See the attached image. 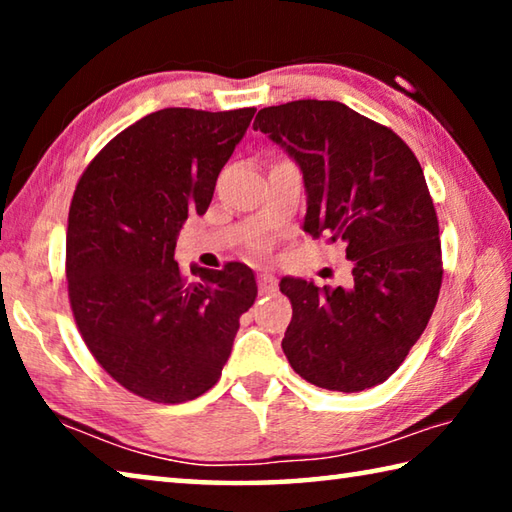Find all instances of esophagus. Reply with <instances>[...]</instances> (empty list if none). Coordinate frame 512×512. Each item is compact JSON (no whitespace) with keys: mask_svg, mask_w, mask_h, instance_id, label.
Here are the masks:
<instances>
[{"mask_svg":"<svg viewBox=\"0 0 512 512\" xmlns=\"http://www.w3.org/2000/svg\"><path fill=\"white\" fill-rule=\"evenodd\" d=\"M273 291H275V277L268 273L259 275V293H262V296H271Z\"/></svg>","mask_w":512,"mask_h":512,"instance_id":"34e87169","label":"esophagus"}]
</instances>
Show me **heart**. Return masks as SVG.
<instances>
[{
	"label": "heart",
	"instance_id": "heart-1",
	"mask_svg": "<svg viewBox=\"0 0 512 512\" xmlns=\"http://www.w3.org/2000/svg\"><path fill=\"white\" fill-rule=\"evenodd\" d=\"M257 248H259V246H257Z\"/></svg>",
	"mask_w": 512,
	"mask_h": 512
}]
</instances>
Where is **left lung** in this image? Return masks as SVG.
Instances as JSON below:
<instances>
[{
  "label": "left lung",
  "instance_id": "8db88e82",
  "mask_svg": "<svg viewBox=\"0 0 512 512\" xmlns=\"http://www.w3.org/2000/svg\"><path fill=\"white\" fill-rule=\"evenodd\" d=\"M300 164L305 232L341 241L350 287L284 277L293 316L282 350L318 388L359 393L393 375L427 327L443 284L436 207L415 153L384 124L339 101L300 99L257 112Z\"/></svg>",
  "mask_w": 512,
  "mask_h": 512
}]
</instances>
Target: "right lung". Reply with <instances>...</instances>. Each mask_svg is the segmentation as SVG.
Returning <instances> with one entry per match:
<instances>
[{
	"instance_id": "obj_1",
	"label": "right lung",
	"mask_w": 512,
	"mask_h": 512,
	"mask_svg": "<svg viewBox=\"0 0 512 512\" xmlns=\"http://www.w3.org/2000/svg\"><path fill=\"white\" fill-rule=\"evenodd\" d=\"M255 108H164L103 146L76 183L67 219V293L81 339L135 395L180 404L219 381L241 314L257 298L246 264L173 259L189 214H205Z\"/></svg>"
}]
</instances>
